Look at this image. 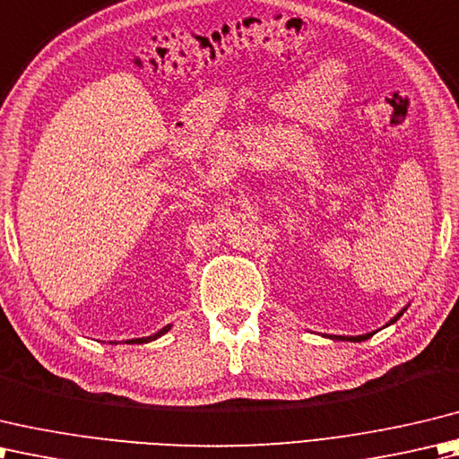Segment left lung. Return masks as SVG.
Returning a JSON list of instances; mask_svg holds the SVG:
<instances>
[{
    "instance_id": "obj_1",
    "label": "left lung",
    "mask_w": 459,
    "mask_h": 459,
    "mask_svg": "<svg viewBox=\"0 0 459 459\" xmlns=\"http://www.w3.org/2000/svg\"><path fill=\"white\" fill-rule=\"evenodd\" d=\"M402 313H404V311H400L396 316H394V319H392L388 325H392V323H396L398 319H400V315ZM374 333H368V334H359V336H331V339H334V341H352V342H360V341H367V339H370V336H372Z\"/></svg>"
}]
</instances>
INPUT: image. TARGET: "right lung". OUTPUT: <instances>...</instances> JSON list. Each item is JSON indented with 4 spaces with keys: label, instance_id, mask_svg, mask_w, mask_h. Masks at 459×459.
<instances>
[{
    "label": "right lung",
    "instance_id": "1",
    "mask_svg": "<svg viewBox=\"0 0 459 459\" xmlns=\"http://www.w3.org/2000/svg\"><path fill=\"white\" fill-rule=\"evenodd\" d=\"M168 331H170V325L164 326L162 331H158V333H156V334H152V336H144V339H133V341H126V342H128V344H143V342H151V341L158 339V336H162V334H164V333H168Z\"/></svg>",
    "mask_w": 459,
    "mask_h": 459
}]
</instances>
